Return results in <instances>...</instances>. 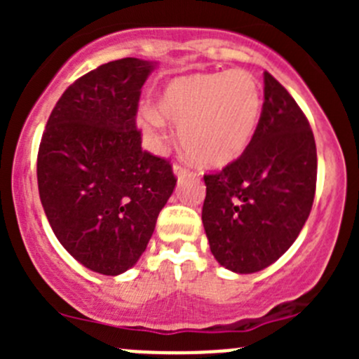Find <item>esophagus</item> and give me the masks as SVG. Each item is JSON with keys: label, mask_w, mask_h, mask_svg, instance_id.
Here are the masks:
<instances>
[{"label": "esophagus", "mask_w": 359, "mask_h": 359, "mask_svg": "<svg viewBox=\"0 0 359 359\" xmlns=\"http://www.w3.org/2000/svg\"><path fill=\"white\" fill-rule=\"evenodd\" d=\"M173 173H175V175L180 179V177H186L187 173H189V168H186V166L175 163V165H173Z\"/></svg>", "instance_id": "esophagus-1"}]
</instances>
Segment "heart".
<instances>
[{"mask_svg": "<svg viewBox=\"0 0 359 359\" xmlns=\"http://www.w3.org/2000/svg\"><path fill=\"white\" fill-rule=\"evenodd\" d=\"M262 114V88L247 71L205 72L172 79L158 97V111L144 106L139 125L161 139L166 119L179 125L182 149L205 168H224L252 142Z\"/></svg>", "mask_w": 359, "mask_h": 359, "instance_id": "obj_1", "label": "heart"}]
</instances>
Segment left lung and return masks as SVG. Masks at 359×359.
<instances>
[{"instance_id":"8db88e82","label":"left lung","mask_w":359,"mask_h":359,"mask_svg":"<svg viewBox=\"0 0 359 359\" xmlns=\"http://www.w3.org/2000/svg\"><path fill=\"white\" fill-rule=\"evenodd\" d=\"M316 173L309 121L266 71L262 114L252 142L236 161L205 175L201 220L217 262L240 274L276 262L309 217Z\"/></svg>"}]
</instances>
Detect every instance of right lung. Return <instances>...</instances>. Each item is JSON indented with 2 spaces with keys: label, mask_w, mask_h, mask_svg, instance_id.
Segmentation results:
<instances>
[{
  "label": "right lung",
  "mask_w": 359,
  "mask_h": 359,
  "mask_svg": "<svg viewBox=\"0 0 359 359\" xmlns=\"http://www.w3.org/2000/svg\"><path fill=\"white\" fill-rule=\"evenodd\" d=\"M156 64L126 59L76 79L50 114L38 151V189L52 231L90 271L118 276L146 250L177 179L142 151L140 88Z\"/></svg>",
  "instance_id": "right-lung-1"
}]
</instances>
